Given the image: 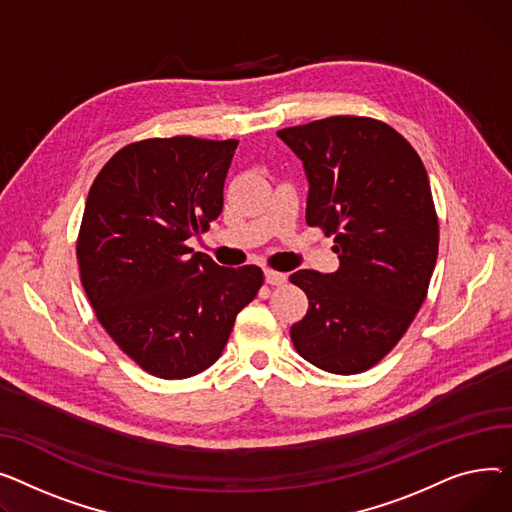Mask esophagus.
<instances>
[{
	"label": "esophagus",
	"mask_w": 512,
	"mask_h": 512,
	"mask_svg": "<svg viewBox=\"0 0 512 512\" xmlns=\"http://www.w3.org/2000/svg\"><path fill=\"white\" fill-rule=\"evenodd\" d=\"M264 279L270 287H281L287 283V275L285 273H279V270H273V268H266L264 270Z\"/></svg>",
	"instance_id": "1"
}]
</instances>
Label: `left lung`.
Wrapping results in <instances>:
<instances>
[{"instance_id": "obj_1", "label": "left lung", "mask_w": 512, "mask_h": 512, "mask_svg": "<svg viewBox=\"0 0 512 512\" xmlns=\"http://www.w3.org/2000/svg\"><path fill=\"white\" fill-rule=\"evenodd\" d=\"M277 134L308 173L306 223L335 237L341 260L337 273L289 277L308 295L293 347L324 372H366L393 351L428 295L438 215L426 167L374 117L333 115Z\"/></svg>"}]
</instances>
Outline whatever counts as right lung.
I'll list each match as a JSON object with an SVG mask.
<instances>
[{"mask_svg":"<svg viewBox=\"0 0 512 512\" xmlns=\"http://www.w3.org/2000/svg\"><path fill=\"white\" fill-rule=\"evenodd\" d=\"M237 140L146 138L119 148L88 190L76 239L80 281L107 335L148 374L190 378L215 364L264 283L188 237L223 210Z\"/></svg>","mask_w":512,"mask_h":512,"instance_id":"add662e5","label":"right lung"}]
</instances>
